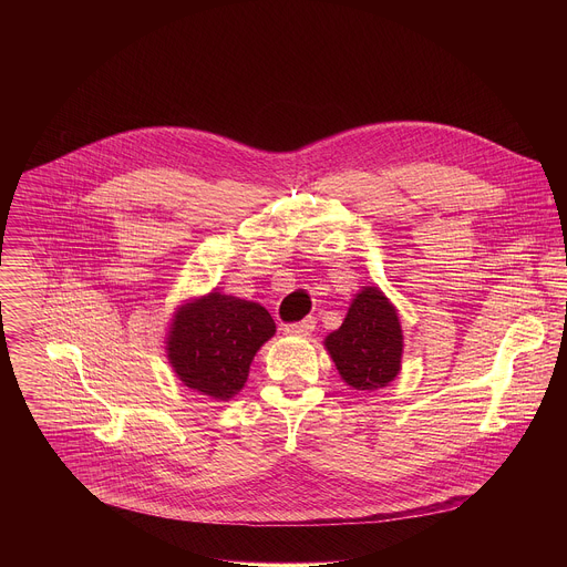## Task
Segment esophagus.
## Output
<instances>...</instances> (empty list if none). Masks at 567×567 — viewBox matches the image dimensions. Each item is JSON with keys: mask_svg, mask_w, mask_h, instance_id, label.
<instances>
[{"mask_svg": "<svg viewBox=\"0 0 567 567\" xmlns=\"http://www.w3.org/2000/svg\"><path fill=\"white\" fill-rule=\"evenodd\" d=\"M315 327H317V321L312 317H308V319H303L299 323L286 324L284 331L290 333V336H310L315 331Z\"/></svg>", "mask_w": 567, "mask_h": 567, "instance_id": "esophagus-1", "label": "esophagus"}]
</instances>
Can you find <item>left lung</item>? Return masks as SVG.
Masks as SVG:
<instances>
[{
	"mask_svg": "<svg viewBox=\"0 0 567 567\" xmlns=\"http://www.w3.org/2000/svg\"><path fill=\"white\" fill-rule=\"evenodd\" d=\"M340 378L355 391L389 386L400 369L404 333L395 306L375 288H362L349 306L342 324L324 338Z\"/></svg>",
	"mask_w": 567,
	"mask_h": 567,
	"instance_id": "left-lung-1",
	"label": "left lung"
}]
</instances>
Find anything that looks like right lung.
I'll list each match as a JSON object with an SVG mask.
<instances>
[{"label":"right lung","mask_w":567,"mask_h":567,"mask_svg":"<svg viewBox=\"0 0 567 567\" xmlns=\"http://www.w3.org/2000/svg\"><path fill=\"white\" fill-rule=\"evenodd\" d=\"M272 336L266 308L214 290L176 310L165 349L187 389L227 402L243 391L255 353Z\"/></svg>","instance_id":"right-lung-1"}]
</instances>
